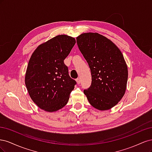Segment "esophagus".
Wrapping results in <instances>:
<instances>
[{"instance_id": "esophagus-1", "label": "esophagus", "mask_w": 152, "mask_h": 152, "mask_svg": "<svg viewBox=\"0 0 152 152\" xmlns=\"http://www.w3.org/2000/svg\"><path fill=\"white\" fill-rule=\"evenodd\" d=\"M76 81H77V83L78 84H80V80L79 78H77V79H76Z\"/></svg>"}]
</instances>
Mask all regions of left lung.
Wrapping results in <instances>:
<instances>
[{
    "label": "left lung",
    "mask_w": 152,
    "mask_h": 152,
    "mask_svg": "<svg viewBox=\"0 0 152 152\" xmlns=\"http://www.w3.org/2000/svg\"><path fill=\"white\" fill-rule=\"evenodd\" d=\"M76 39L92 76L91 85L84 93L95 108H112L126 90L127 66L121 51L111 40L98 33L82 34Z\"/></svg>",
    "instance_id": "left-lung-1"
}]
</instances>
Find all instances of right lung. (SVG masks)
<instances>
[{
    "label": "right lung",
    "instance_id": "right-lung-1",
    "mask_svg": "<svg viewBox=\"0 0 152 152\" xmlns=\"http://www.w3.org/2000/svg\"><path fill=\"white\" fill-rule=\"evenodd\" d=\"M76 43L70 36L59 35L37 47L31 54L25 85L32 101L48 112L67 104L77 82L68 74L64 60Z\"/></svg>",
    "mask_w": 152,
    "mask_h": 152
}]
</instances>
